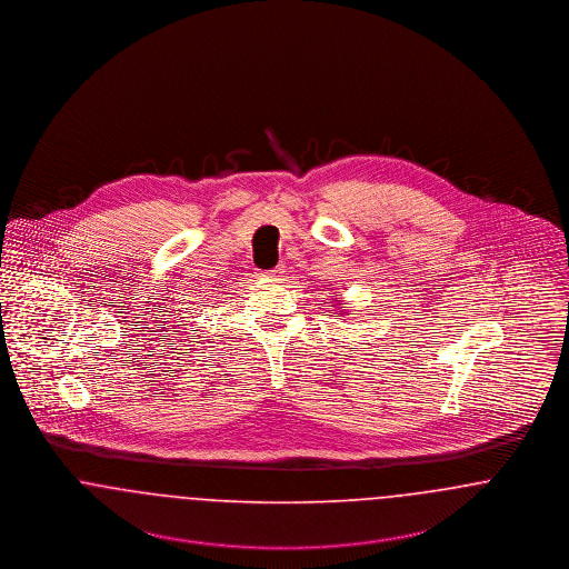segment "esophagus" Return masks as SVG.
Returning a JSON list of instances; mask_svg holds the SVG:
<instances>
[{"label": "esophagus", "mask_w": 569, "mask_h": 569, "mask_svg": "<svg viewBox=\"0 0 569 569\" xmlns=\"http://www.w3.org/2000/svg\"><path fill=\"white\" fill-rule=\"evenodd\" d=\"M262 277H267V279H277V277H281V274H279V271H267L262 272Z\"/></svg>", "instance_id": "1"}]
</instances>
